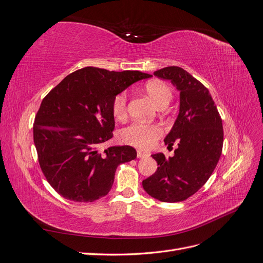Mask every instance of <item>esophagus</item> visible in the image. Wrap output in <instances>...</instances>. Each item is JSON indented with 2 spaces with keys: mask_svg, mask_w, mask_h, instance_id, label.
Here are the masks:
<instances>
[{
  "mask_svg": "<svg viewBox=\"0 0 263 263\" xmlns=\"http://www.w3.org/2000/svg\"><path fill=\"white\" fill-rule=\"evenodd\" d=\"M137 157H138V158H140V159H142V158L149 157V154L144 153V151H141V150H138V151H137Z\"/></svg>",
  "mask_w": 263,
  "mask_h": 263,
  "instance_id": "esophagus-1",
  "label": "esophagus"
}]
</instances>
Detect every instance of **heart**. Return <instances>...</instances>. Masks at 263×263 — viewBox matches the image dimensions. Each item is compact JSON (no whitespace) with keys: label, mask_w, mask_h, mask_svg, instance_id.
Returning a JSON list of instances; mask_svg holds the SVG:
<instances>
[{"label":"heart","mask_w":263,"mask_h":263,"mask_svg":"<svg viewBox=\"0 0 263 263\" xmlns=\"http://www.w3.org/2000/svg\"><path fill=\"white\" fill-rule=\"evenodd\" d=\"M145 91L157 106L169 104L172 99V91L168 84L162 81H150L145 85ZM113 115L118 121L127 117V95L121 93L115 97L112 104ZM162 128L157 124L133 123L127 126L121 133L124 142L141 149H151L157 140L161 137Z\"/></svg>","instance_id":"heart-1"}]
</instances>
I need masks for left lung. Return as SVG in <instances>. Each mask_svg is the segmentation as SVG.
Here are the masks:
<instances>
[{
  "label": "left lung",
  "instance_id": "8db88e82",
  "mask_svg": "<svg viewBox=\"0 0 263 263\" xmlns=\"http://www.w3.org/2000/svg\"><path fill=\"white\" fill-rule=\"evenodd\" d=\"M154 74L170 80L180 91V113L164 144L178 141L174 156L153 155L157 171L142 181V187L157 200L182 202L195 194L210 179L219 160L224 141L222 123L211 93L180 67H165Z\"/></svg>",
  "mask_w": 263,
  "mask_h": 263
}]
</instances>
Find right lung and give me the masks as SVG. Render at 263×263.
Segmentation results:
<instances>
[{
  "instance_id": "right-lung-1",
  "label": "right lung",
  "mask_w": 263,
  "mask_h": 263,
  "mask_svg": "<svg viewBox=\"0 0 263 263\" xmlns=\"http://www.w3.org/2000/svg\"><path fill=\"white\" fill-rule=\"evenodd\" d=\"M151 74L86 67L68 74L44 98L35 116L38 162L52 189L73 202H94L112 189L117 166L134 160L136 150L114 146L112 104L116 95Z\"/></svg>"
}]
</instances>
